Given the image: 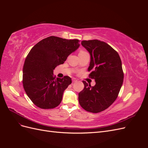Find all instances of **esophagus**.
<instances>
[{"instance_id": "1", "label": "esophagus", "mask_w": 148, "mask_h": 148, "mask_svg": "<svg viewBox=\"0 0 148 148\" xmlns=\"http://www.w3.org/2000/svg\"><path fill=\"white\" fill-rule=\"evenodd\" d=\"M72 82L74 83V82H77V79H76V78H72Z\"/></svg>"}]
</instances>
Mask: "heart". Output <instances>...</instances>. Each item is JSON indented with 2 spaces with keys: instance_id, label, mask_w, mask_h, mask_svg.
Masks as SVG:
<instances>
[{
  "instance_id": "1",
  "label": "heart",
  "mask_w": 148,
  "mask_h": 148,
  "mask_svg": "<svg viewBox=\"0 0 148 148\" xmlns=\"http://www.w3.org/2000/svg\"><path fill=\"white\" fill-rule=\"evenodd\" d=\"M80 52H84V51H81Z\"/></svg>"
}]
</instances>
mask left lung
<instances>
[{
  "label": "left lung",
  "instance_id": "1",
  "mask_svg": "<svg viewBox=\"0 0 148 148\" xmlns=\"http://www.w3.org/2000/svg\"><path fill=\"white\" fill-rule=\"evenodd\" d=\"M91 60L88 71L96 84L83 81L84 88L78 94L80 106L88 112L98 113L104 110L117 99L123 82L122 61L119 53L105 42L97 39L82 41Z\"/></svg>",
  "mask_w": 148,
  "mask_h": 148
}]
</instances>
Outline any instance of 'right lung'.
I'll return each mask as SVG.
<instances>
[{
  "mask_svg": "<svg viewBox=\"0 0 148 148\" xmlns=\"http://www.w3.org/2000/svg\"><path fill=\"white\" fill-rule=\"evenodd\" d=\"M79 46L78 39L50 36L31 49L23 65V85L26 95L37 107L49 109L60 104L71 79L68 76L55 78L53 70Z\"/></svg>",
  "mask_w": 148,
  "mask_h": 148,
  "instance_id": "1",
  "label": "right lung"
}]
</instances>
